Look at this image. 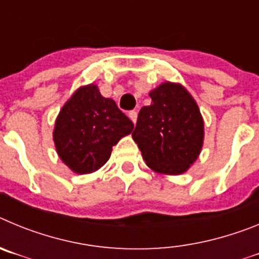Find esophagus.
I'll list each match as a JSON object with an SVG mask.
<instances>
[{
	"label": "esophagus",
	"mask_w": 259,
	"mask_h": 259,
	"mask_svg": "<svg viewBox=\"0 0 259 259\" xmlns=\"http://www.w3.org/2000/svg\"><path fill=\"white\" fill-rule=\"evenodd\" d=\"M128 116H130V119H131L132 122L136 123V120H137V113H136V111H135V110H132V111H130V113H128Z\"/></svg>",
	"instance_id": "esophagus-1"
}]
</instances>
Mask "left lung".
<instances>
[{
	"label": "left lung",
	"mask_w": 259,
	"mask_h": 259,
	"mask_svg": "<svg viewBox=\"0 0 259 259\" xmlns=\"http://www.w3.org/2000/svg\"><path fill=\"white\" fill-rule=\"evenodd\" d=\"M149 96L152 105L141 107L132 137L153 171L180 175L193 164L202 149L200 109L180 84L162 83Z\"/></svg>",
	"instance_id": "8db88e82"
}]
</instances>
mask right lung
Returning a JSON list of instances; mask_svg holds the SVG:
<instances>
[{
  "label": "right lung",
  "mask_w": 259,
  "mask_h": 259,
  "mask_svg": "<svg viewBox=\"0 0 259 259\" xmlns=\"http://www.w3.org/2000/svg\"><path fill=\"white\" fill-rule=\"evenodd\" d=\"M134 123L97 85L81 87L59 111L53 132L63 163L76 174H91L109 161L113 146L130 135Z\"/></svg>",
  "instance_id": "add662e5"
}]
</instances>
